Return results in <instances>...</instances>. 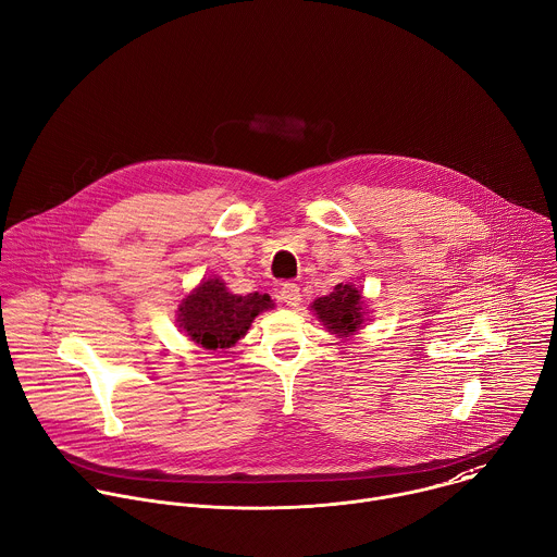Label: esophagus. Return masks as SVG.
<instances>
[{
  "label": "esophagus",
  "instance_id": "esophagus-1",
  "mask_svg": "<svg viewBox=\"0 0 557 557\" xmlns=\"http://www.w3.org/2000/svg\"><path fill=\"white\" fill-rule=\"evenodd\" d=\"M280 299L286 304V306H290V308H295V306H299V301H301V293H299V286L297 284H284L282 288H280Z\"/></svg>",
  "mask_w": 557,
  "mask_h": 557
}]
</instances>
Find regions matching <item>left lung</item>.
Segmentation results:
<instances>
[{
	"label": "left lung",
	"instance_id": "8db88e82",
	"mask_svg": "<svg viewBox=\"0 0 557 557\" xmlns=\"http://www.w3.org/2000/svg\"><path fill=\"white\" fill-rule=\"evenodd\" d=\"M363 306L366 301L355 284H337L331 295L314 299L310 310H314L317 320L324 324L329 333L350 337L363 324Z\"/></svg>",
	"mask_w": 557,
	"mask_h": 557
}]
</instances>
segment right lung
Listing matches in <instances>:
<instances>
[{
	"instance_id": "add662e5",
	"label": "right lung",
	"mask_w": 557,
	"mask_h": 557,
	"mask_svg": "<svg viewBox=\"0 0 557 557\" xmlns=\"http://www.w3.org/2000/svg\"><path fill=\"white\" fill-rule=\"evenodd\" d=\"M273 306L267 293L233 295L220 277H209L183 299L178 324L191 342L207 350L231 348L247 335L256 317Z\"/></svg>"
}]
</instances>
